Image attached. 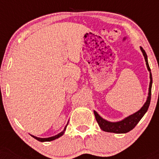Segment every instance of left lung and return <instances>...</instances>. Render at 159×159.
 I'll return each instance as SVG.
<instances>
[{
	"instance_id": "left-lung-1",
	"label": "left lung",
	"mask_w": 159,
	"mask_h": 159,
	"mask_svg": "<svg viewBox=\"0 0 159 159\" xmlns=\"http://www.w3.org/2000/svg\"><path fill=\"white\" fill-rule=\"evenodd\" d=\"M141 51H142V54H143L144 57H145V62H146V66L148 68L149 73H150V83H149V88H148V97H147V100L145 103L144 104L143 106L140 108L138 111L135 113L132 114V115H129V116L126 117L124 119L119 121H107V120L104 119L103 118L100 116L98 114L97 111H94V116H95L96 121H97L99 127L103 131H107V132H112V133H116V134H123V133H127L134 129L136 126V125L139 122L142 117L144 116L147 111L148 109L149 105H150L151 102V94H152V73H151V69L149 68L148 62V57L145 53V50L140 47Z\"/></svg>"
}]
</instances>
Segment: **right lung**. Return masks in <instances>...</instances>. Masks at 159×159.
Returning a JSON list of instances; mask_svg holds the SVG:
<instances>
[{"label":"right lung","instance_id":"obj_1","mask_svg":"<svg viewBox=\"0 0 159 159\" xmlns=\"http://www.w3.org/2000/svg\"><path fill=\"white\" fill-rule=\"evenodd\" d=\"M68 125V122L67 123L66 126H65V129H64V130L61 131V132H60V133H59V134H56V135L52 136V137H49V138H38V137H36V136L32 135V134H30V135H31L33 138H34L35 139H37V140H38V141H39V142H51V141L55 140V139H58V138H60L61 136L63 135L64 133H65V130H66L67 125Z\"/></svg>","mask_w":159,"mask_h":159}]
</instances>
